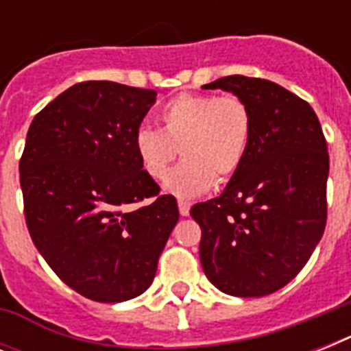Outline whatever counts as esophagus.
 <instances>
[{
  "instance_id": "obj_1",
  "label": "esophagus",
  "mask_w": 351,
  "mask_h": 351,
  "mask_svg": "<svg viewBox=\"0 0 351 351\" xmlns=\"http://www.w3.org/2000/svg\"><path fill=\"white\" fill-rule=\"evenodd\" d=\"M189 209H191V206H189V202H184V200H178V211H180L182 217H187V215H189Z\"/></svg>"
}]
</instances>
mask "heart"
Here are the masks:
<instances>
[{"label": "heart", "instance_id": "heart-1", "mask_svg": "<svg viewBox=\"0 0 351 351\" xmlns=\"http://www.w3.org/2000/svg\"><path fill=\"white\" fill-rule=\"evenodd\" d=\"M160 129L140 127L134 149L143 171L164 180L181 149L180 165L165 180V189L180 198H195L233 178L250 149L251 111L239 96L182 93L158 112Z\"/></svg>", "mask_w": 351, "mask_h": 351}]
</instances>
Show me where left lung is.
<instances>
[{
	"mask_svg": "<svg viewBox=\"0 0 351 351\" xmlns=\"http://www.w3.org/2000/svg\"><path fill=\"white\" fill-rule=\"evenodd\" d=\"M204 89L244 100L253 129L224 193L191 208L202 269L224 293L264 297L297 277L324 233L326 138L310 104L269 80L234 74Z\"/></svg>",
	"mask_w": 351,
	"mask_h": 351,
	"instance_id": "left-lung-1",
	"label": "left lung"
}]
</instances>
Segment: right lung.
I'll use <instances>...</instances> for the list:
<instances>
[{"label": "right lung", "instance_id": "1", "mask_svg": "<svg viewBox=\"0 0 351 351\" xmlns=\"http://www.w3.org/2000/svg\"><path fill=\"white\" fill-rule=\"evenodd\" d=\"M154 101L151 89L82 82L27 132L19 184L30 239L69 288L96 302L142 295L178 222L175 197L160 195L134 149Z\"/></svg>", "mask_w": 351, "mask_h": 351}]
</instances>
